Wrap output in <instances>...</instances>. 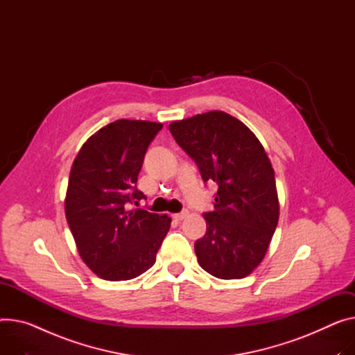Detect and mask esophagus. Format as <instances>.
Segmentation results:
<instances>
[{
    "mask_svg": "<svg viewBox=\"0 0 355 355\" xmlns=\"http://www.w3.org/2000/svg\"><path fill=\"white\" fill-rule=\"evenodd\" d=\"M186 216H187V211H186V210H183V211H180V213H175L172 217H173L175 220H183Z\"/></svg>",
    "mask_w": 355,
    "mask_h": 355,
    "instance_id": "esophagus-1",
    "label": "esophagus"
}]
</instances>
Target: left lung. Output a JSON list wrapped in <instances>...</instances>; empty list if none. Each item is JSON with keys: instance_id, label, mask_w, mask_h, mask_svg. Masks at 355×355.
<instances>
[{"instance_id": "8db88e82", "label": "left lung", "mask_w": 355, "mask_h": 355, "mask_svg": "<svg viewBox=\"0 0 355 355\" xmlns=\"http://www.w3.org/2000/svg\"><path fill=\"white\" fill-rule=\"evenodd\" d=\"M178 145L216 182L214 210L203 213L206 234L196 240L198 261L209 275L243 279L261 263L279 223L275 171L257 136L223 112L172 122Z\"/></svg>"}]
</instances>
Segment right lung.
I'll list each match as a JSON object with an SVG mask.
<instances>
[{"mask_svg":"<svg viewBox=\"0 0 355 355\" xmlns=\"http://www.w3.org/2000/svg\"><path fill=\"white\" fill-rule=\"evenodd\" d=\"M162 123L119 119L94 133L78 152L65 198L67 222L84 263L103 280L141 276L156 261L169 232L168 214L132 209L148 146Z\"/></svg>","mask_w":355,"mask_h":355,"instance_id":"add662e5","label":"right lung"}]
</instances>
